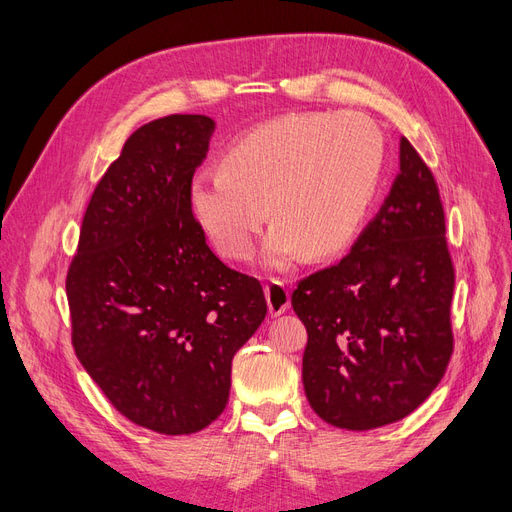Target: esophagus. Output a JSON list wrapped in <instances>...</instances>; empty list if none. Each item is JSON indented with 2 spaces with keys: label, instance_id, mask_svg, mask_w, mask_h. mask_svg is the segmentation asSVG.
Here are the masks:
<instances>
[{
  "label": "esophagus",
  "instance_id": "34e87169",
  "mask_svg": "<svg viewBox=\"0 0 512 512\" xmlns=\"http://www.w3.org/2000/svg\"><path fill=\"white\" fill-rule=\"evenodd\" d=\"M263 293H266V302H268V308H270V315L272 317H278L283 315V312L289 308L291 304V298H289V289L287 285L283 283V280H276L272 278L270 283L263 287Z\"/></svg>",
  "mask_w": 512,
  "mask_h": 512
}]
</instances>
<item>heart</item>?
Segmentation results:
<instances>
[{"label":"heart","mask_w":512,"mask_h":512,"mask_svg":"<svg viewBox=\"0 0 512 512\" xmlns=\"http://www.w3.org/2000/svg\"><path fill=\"white\" fill-rule=\"evenodd\" d=\"M385 142L355 112L289 114L238 138L221 170L197 172L189 212L229 259H246L268 212L263 261L283 268L342 251L364 225L383 176Z\"/></svg>","instance_id":"obj_1"}]
</instances>
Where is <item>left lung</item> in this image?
<instances>
[{"instance_id":"obj_1","label":"left lung","mask_w":512,"mask_h":512,"mask_svg":"<svg viewBox=\"0 0 512 512\" xmlns=\"http://www.w3.org/2000/svg\"><path fill=\"white\" fill-rule=\"evenodd\" d=\"M434 174L400 140V174L338 263L291 295L306 325V398L342 430L404 419L440 383L453 353L455 270Z\"/></svg>"}]
</instances>
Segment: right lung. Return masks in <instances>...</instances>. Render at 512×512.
<instances>
[{
	"mask_svg": "<svg viewBox=\"0 0 512 512\" xmlns=\"http://www.w3.org/2000/svg\"><path fill=\"white\" fill-rule=\"evenodd\" d=\"M212 131L204 114L136 129L91 195L65 278L82 368L123 417L168 436L221 415L232 359L268 312L259 280L227 268L189 212Z\"/></svg>",
	"mask_w": 512,
	"mask_h": 512,
	"instance_id": "add662e5",
	"label": "right lung"
}]
</instances>
